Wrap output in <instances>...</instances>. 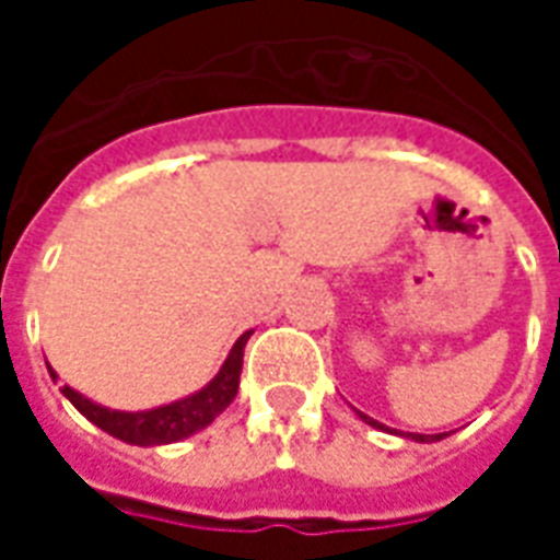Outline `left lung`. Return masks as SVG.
I'll return each mask as SVG.
<instances>
[{"instance_id": "left-lung-1", "label": "left lung", "mask_w": 560, "mask_h": 560, "mask_svg": "<svg viewBox=\"0 0 560 560\" xmlns=\"http://www.w3.org/2000/svg\"><path fill=\"white\" fill-rule=\"evenodd\" d=\"M360 413V411H357ZM360 420L369 422V425H375V429H384L387 432V425H381L377 420H372L369 413H360ZM401 438H411V441H420V444H432V441H441V438H446V434H417V432H408V434H401Z\"/></svg>"}]
</instances>
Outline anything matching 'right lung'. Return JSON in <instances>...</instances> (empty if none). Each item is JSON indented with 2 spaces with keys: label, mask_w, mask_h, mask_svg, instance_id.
I'll use <instances>...</instances> for the list:
<instances>
[{
  "label": "right lung",
  "mask_w": 560,
  "mask_h": 560,
  "mask_svg": "<svg viewBox=\"0 0 560 560\" xmlns=\"http://www.w3.org/2000/svg\"><path fill=\"white\" fill-rule=\"evenodd\" d=\"M252 336V329L243 332L236 345L228 353V360L221 363L219 375L209 381L207 387L197 389L185 399H176L171 405H159V408H149V411H114V408H104L98 401L86 399L83 393L71 389L66 384L62 396H66L74 408H78L90 422H95L102 432L114 434L119 441L135 446H159V444H176L188 434L207 429L209 422L215 420L233 399H236V389H240V375H243V351L245 341ZM50 369V365H47ZM50 377H59L50 369Z\"/></svg>",
  "instance_id": "right-lung-1"
}]
</instances>
